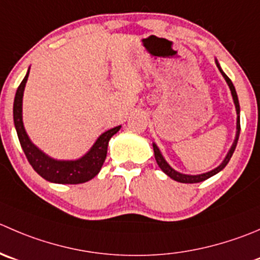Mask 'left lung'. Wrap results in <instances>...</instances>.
<instances>
[{
	"label": "left lung",
	"instance_id": "left-lung-1",
	"mask_svg": "<svg viewBox=\"0 0 260 260\" xmlns=\"http://www.w3.org/2000/svg\"><path fill=\"white\" fill-rule=\"evenodd\" d=\"M215 60H216V64H217L218 70H220L221 75H222L223 79H225L226 82H228L229 87H230L231 95H233L234 104H235L236 114H238V118H236V136H235V140H234V143H233V146H231L230 150H229L228 155L225 156L223 161L220 164V165L217 166V168H215V169H213V170H211V171H207V173L198 174V175H188V174H181V173H179V171H176L175 169L171 168V166L168 164V161H166L165 158H164L162 153H161V151L158 150L157 145H156V143H152L153 152H155V158H156V162H157L158 168H160L161 170H162L164 173L166 174V175L170 176V178L174 179V180L179 181V183H189V184H191V183H201V181L206 180V179L211 178V176H213V175H216V174H217V173H220V171L222 170V169L225 168V166L229 164V161H230V158H231V156H233L234 151H235L236 145H238L239 135H240V105H239L238 94H236L235 86H234V84H233V82H231V80L229 79L228 76H226V74L222 71V69H221L218 60L217 59H215Z\"/></svg>",
	"mask_w": 260,
	"mask_h": 260
}]
</instances>
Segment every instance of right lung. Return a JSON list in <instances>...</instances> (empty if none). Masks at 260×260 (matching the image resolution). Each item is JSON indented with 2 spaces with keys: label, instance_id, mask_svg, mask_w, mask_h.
<instances>
[{
  "label": "right lung",
  "instance_id": "obj_1",
  "mask_svg": "<svg viewBox=\"0 0 260 260\" xmlns=\"http://www.w3.org/2000/svg\"><path fill=\"white\" fill-rule=\"evenodd\" d=\"M27 77H29V71L26 72L24 80L17 87L14 100L15 128H16L20 145H21L27 161L42 178L50 183L80 184L91 180L94 176L99 174L100 169L104 164L109 140L120 129L122 125L112 128L100 135L92 147L77 160H57V158L50 157L30 141L29 136L25 131L24 122H22V96H24Z\"/></svg>",
  "mask_w": 260,
  "mask_h": 260
}]
</instances>
